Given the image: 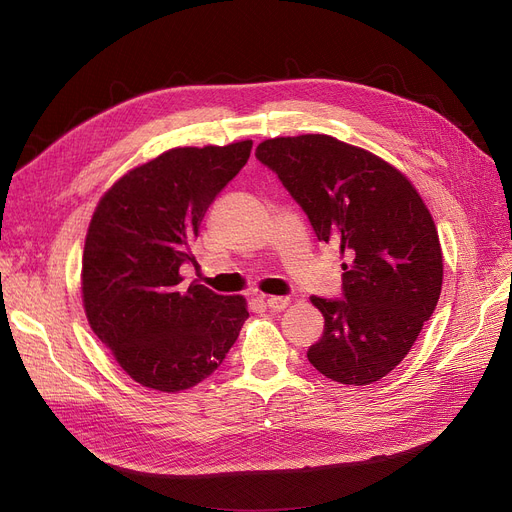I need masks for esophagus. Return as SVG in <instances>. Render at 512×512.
Returning a JSON list of instances; mask_svg holds the SVG:
<instances>
[{
    "instance_id": "obj_1",
    "label": "esophagus",
    "mask_w": 512,
    "mask_h": 512,
    "mask_svg": "<svg viewBox=\"0 0 512 512\" xmlns=\"http://www.w3.org/2000/svg\"><path fill=\"white\" fill-rule=\"evenodd\" d=\"M265 303L272 311H284L288 307V297H267Z\"/></svg>"
}]
</instances>
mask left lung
Returning a JSON list of instances; mask_svg holds the SVG:
<instances>
[{
  "label": "left lung",
  "instance_id": "left-lung-1",
  "mask_svg": "<svg viewBox=\"0 0 512 512\" xmlns=\"http://www.w3.org/2000/svg\"><path fill=\"white\" fill-rule=\"evenodd\" d=\"M270 168L342 257L340 299L311 297L326 319L309 363L326 378L367 386L415 344L442 290V249L413 184L384 159L328 134L263 141Z\"/></svg>",
  "mask_w": 512,
  "mask_h": 512
}]
</instances>
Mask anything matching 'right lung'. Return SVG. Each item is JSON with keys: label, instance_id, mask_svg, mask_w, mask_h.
Masks as SVG:
<instances>
[{"label": "right lung", "instance_id": "obj_1", "mask_svg": "<svg viewBox=\"0 0 512 512\" xmlns=\"http://www.w3.org/2000/svg\"><path fill=\"white\" fill-rule=\"evenodd\" d=\"M251 141L178 147L122 176L99 201L83 255V303L95 336L134 382L193 388L218 369L249 317L242 297L203 284L191 242L213 199L242 170Z\"/></svg>", "mask_w": 512, "mask_h": 512}]
</instances>
